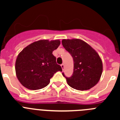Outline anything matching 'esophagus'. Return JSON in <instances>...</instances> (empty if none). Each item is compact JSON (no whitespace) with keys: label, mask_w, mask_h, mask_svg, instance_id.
I'll return each instance as SVG.
<instances>
[{"label":"esophagus","mask_w":120,"mask_h":120,"mask_svg":"<svg viewBox=\"0 0 120 120\" xmlns=\"http://www.w3.org/2000/svg\"><path fill=\"white\" fill-rule=\"evenodd\" d=\"M61 68H62V69L64 70V64H61Z\"/></svg>","instance_id":"obj_1"}]
</instances>
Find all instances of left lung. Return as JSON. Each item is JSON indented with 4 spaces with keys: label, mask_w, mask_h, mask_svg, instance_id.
Here are the masks:
<instances>
[{
    "label": "left lung",
    "mask_w": 120,
    "mask_h": 120,
    "mask_svg": "<svg viewBox=\"0 0 120 120\" xmlns=\"http://www.w3.org/2000/svg\"><path fill=\"white\" fill-rule=\"evenodd\" d=\"M63 47L70 53L74 62L72 76L67 77L71 87L84 91L91 88L99 81L103 71L101 59L93 47L80 39H64Z\"/></svg>",
    "instance_id": "obj_1"
}]
</instances>
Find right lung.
<instances>
[{
    "label": "right lung",
    "instance_id": "1",
    "mask_svg": "<svg viewBox=\"0 0 120 120\" xmlns=\"http://www.w3.org/2000/svg\"><path fill=\"white\" fill-rule=\"evenodd\" d=\"M60 45L59 40L35 41L23 49L15 61V73L21 84L29 90H37L48 85L55 73L62 71L53 51Z\"/></svg>",
    "mask_w": 120,
    "mask_h": 120
}]
</instances>
